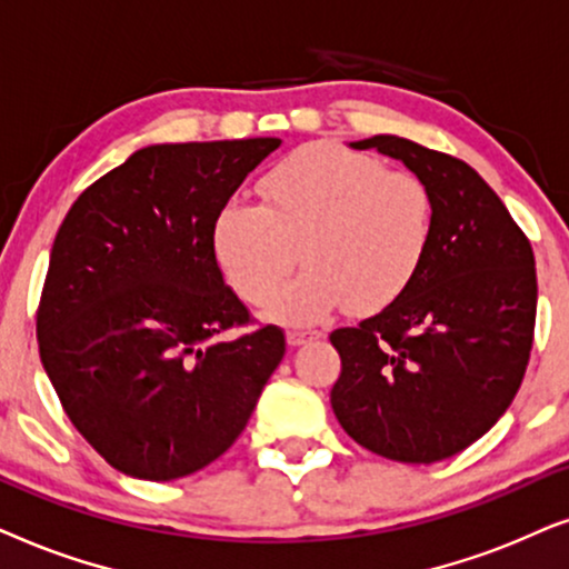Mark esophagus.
I'll return each mask as SVG.
<instances>
[{"instance_id":"esophagus-1","label":"esophagus","mask_w":569,"mask_h":569,"mask_svg":"<svg viewBox=\"0 0 569 569\" xmlns=\"http://www.w3.org/2000/svg\"><path fill=\"white\" fill-rule=\"evenodd\" d=\"M315 338H320V332L317 330H289L286 332V340H289V346H305L307 340H315Z\"/></svg>"}]
</instances>
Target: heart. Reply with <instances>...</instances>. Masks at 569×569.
Listing matches in <instances>:
<instances>
[{
    "label": "heart",
    "mask_w": 569,
    "mask_h": 569,
    "mask_svg": "<svg viewBox=\"0 0 569 569\" xmlns=\"http://www.w3.org/2000/svg\"><path fill=\"white\" fill-rule=\"evenodd\" d=\"M262 206L229 202L213 252L229 286L264 307L300 247L308 270L272 301L270 317L312 325L343 305L375 315L413 283L435 231L429 189L411 171L332 142L283 156L260 181Z\"/></svg>",
    "instance_id": "heart-1"
}]
</instances>
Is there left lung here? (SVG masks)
Wrapping results in <instances>:
<instances>
[{
    "mask_svg": "<svg viewBox=\"0 0 569 569\" xmlns=\"http://www.w3.org/2000/svg\"><path fill=\"white\" fill-rule=\"evenodd\" d=\"M398 158L429 189V252L380 315L330 332L340 377L330 403L346 435L398 463H437L510 408L533 346L531 241L460 158L396 134L351 142Z\"/></svg>",
    "mask_w": 569,
    "mask_h": 569,
    "instance_id": "1",
    "label": "left lung"
}]
</instances>
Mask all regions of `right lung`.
I'll use <instances>...</instances> for the list:
<instances>
[{
  "label": "right lung",
  "instance_id": "right-lung-1",
  "mask_svg": "<svg viewBox=\"0 0 569 569\" xmlns=\"http://www.w3.org/2000/svg\"><path fill=\"white\" fill-rule=\"evenodd\" d=\"M278 138L148 146L93 181L59 226L38 351L90 448L146 481L189 476L237 442L286 353L223 283L213 223Z\"/></svg>",
  "mask_w": 569,
  "mask_h": 569
}]
</instances>
